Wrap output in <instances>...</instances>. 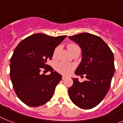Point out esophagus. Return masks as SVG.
<instances>
[{
    "label": "esophagus",
    "instance_id": "34e87169",
    "mask_svg": "<svg viewBox=\"0 0 123 123\" xmlns=\"http://www.w3.org/2000/svg\"><path fill=\"white\" fill-rule=\"evenodd\" d=\"M67 78V76H65V75H63V76H62V79H63V80Z\"/></svg>",
    "mask_w": 123,
    "mask_h": 123
}]
</instances>
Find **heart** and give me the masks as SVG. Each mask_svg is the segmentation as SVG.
I'll list each match as a JSON object with an SVG mask.
<instances>
[{
    "instance_id": "obj_1",
    "label": "heart",
    "mask_w": 123,
    "mask_h": 123,
    "mask_svg": "<svg viewBox=\"0 0 123 123\" xmlns=\"http://www.w3.org/2000/svg\"><path fill=\"white\" fill-rule=\"evenodd\" d=\"M68 49H69V52H71L74 49L78 48L79 47L76 44H69L68 45ZM60 50V47H57L55 49L54 51V57H56L58 54V52ZM73 68V65H71V64L66 63L63 62H60L58 63V64H56L55 66V69H56V71H58V72L61 73H64V74H68L69 73L70 71L72 70Z\"/></svg>"
}]
</instances>
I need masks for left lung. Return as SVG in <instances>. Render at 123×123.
Listing matches in <instances>:
<instances>
[{
	"label": "left lung",
	"mask_w": 123,
	"mask_h": 123,
	"mask_svg": "<svg viewBox=\"0 0 123 123\" xmlns=\"http://www.w3.org/2000/svg\"><path fill=\"white\" fill-rule=\"evenodd\" d=\"M68 37L82 51V59L75 74L81 77L85 74L87 79L80 82L78 78H72L69 97L76 106L91 109L102 102L109 91L115 70L113 54L102 39L92 34L83 32Z\"/></svg>",
	"instance_id": "8db88e82"
}]
</instances>
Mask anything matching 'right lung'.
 <instances>
[{"instance_id": "1", "label": "right lung", "mask_w": 123, "mask_h": 123, "mask_svg": "<svg viewBox=\"0 0 123 123\" xmlns=\"http://www.w3.org/2000/svg\"><path fill=\"white\" fill-rule=\"evenodd\" d=\"M67 36L54 37L37 33L19 42L10 59V76L18 98L28 106L44 105L52 98L62 75L50 67L49 75L40 74L42 68L49 67L55 47Z\"/></svg>"}]
</instances>
